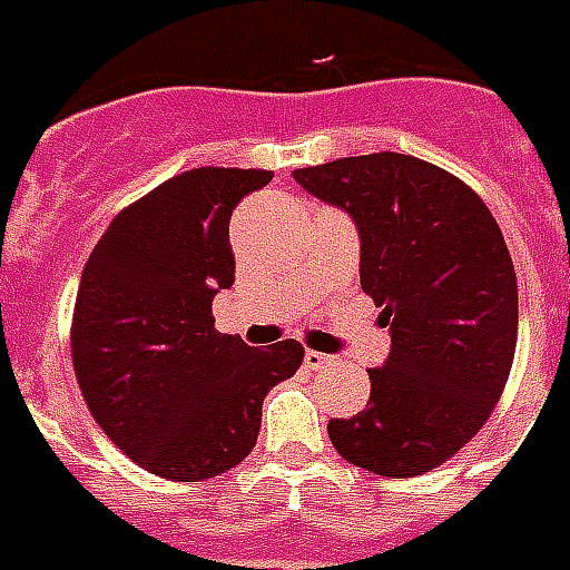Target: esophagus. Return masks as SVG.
<instances>
[{"mask_svg": "<svg viewBox=\"0 0 570 570\" xmlns=\"http://www.w3.org/2000/svg\"><path fill=\"white\" fill-rule=\"evenodd\" d=\"M335 362V356H328V353H320V350H305V365L307 368H328Z\"/></svg>", "mask_w": 570, "mask_h": 570, "instance_id": "1", "label": "esophagus"}]
</instances>
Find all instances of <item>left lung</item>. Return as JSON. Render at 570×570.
Wrapping results in <instances>:
<instances>
[{"instance_id": "1", "label": "left lung", "mask_w": 570, "mask_h": 570, "mask_svg": "<svg viewBox=\"0 0 570 570\" xmlns=\"http://www.w3.org/2000/svg\"><path fill=\"white\" fill-rule=\"evenodd\" d=\"M293 178L356 223L362 289L392 338L368 368V407L328 420V438L381 478L432 471L478 435L513 365L517 274L499 223L474 189L416 156H344Z\"/></svg>"}]
</instances>
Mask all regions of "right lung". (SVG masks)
<instances>
[{
  "label": "right lung",
  "instance_id": "add662e5",
  "mask_svg": "<svg viewBox=\"0 0 570 570\" xmlns=\"http://www.w3.org/2000/svg\"><path fill=\"white\" fill-rule=\"evenodd\" d=\"M274 175L189 168L120 210L83 265L71 362L96 423L138 465L196 483L247 459L272 386L305 360L298 341L247 347L210 302L235 284V205Z\"/></svg>",
  "mask_w": 570,
  "mask_h": 570
}]
</instances>
